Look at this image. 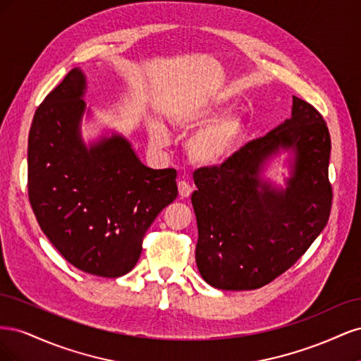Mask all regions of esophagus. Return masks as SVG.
Here are the masks:
<instances>
[{
	"label": "esophagus",
	"instance_id": "obj_1",
	"mask_svg": "<svg viewBox=\"0 0 361 361\" xmlns=\"http://www.w3.org/2000/svg\"><path fill=\"white\" fill-rule=\"evenodd\" d=\"M178 190H179L180 199L190 197L191 192H192V187H191V185H190L188 182H185V180H179V182H178Z\"/></svg>",
	"mask_w": 361,
	"mask_h": 361
}]
</instances>
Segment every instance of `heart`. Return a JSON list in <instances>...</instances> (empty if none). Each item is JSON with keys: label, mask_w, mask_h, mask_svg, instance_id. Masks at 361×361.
<instances>
[{"label": "heart", "mask_w": 361, "mask_h": 361, "mask_svg": "<svg viewBox=\"0 0 361 361\" xmlns=\"http://www.w3.org/2000/svg\"><path fill=\"white\" fill-rule=\"evenodd\" d=\"M221 111L216 102H197L179 106L171 114V122L179 129L190 130L207 125L195 133L187 145L190 158L202 166H215L233 155L245 133V120L241 114ZM216 118L214 119L213 117ZM150 140L158 147L167 145L169 137L161 126L150 125Z\"/></svg>", "instance_id": "obj_1"}]
</instances>
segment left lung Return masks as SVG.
<instances>
[{"mask_svg":"<svg viewBox=\"0 0 361 361\" xmlns=\"http://www.w3.org/2000/svg\"><path fill=\"white\" fill-rule=\"evenodd\" d=\"M280 148L294 150L286 190L259 179L263 162ZM331 140L321 113L293 96L292 117L248 141L220 166L194 171L197 218L195 262L216 289H259L288 271L329 223Z\"/></svg>","mask_w":361,"mask_h":361,"instance_id":"8db88e82","label":"left lung"}]
</instances>
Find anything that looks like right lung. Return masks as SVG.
Here are the masks:
<instances>
[{"mask_svg":"<svg viewBox=\"0 0 361 361\" xmlns=\"http://www.w3.org/2000/svg\"><path fill=\"white\" fill-rule=\"evenodd\" d=\"M84 90L75 68L36 110L28 197L43 233L69 264L116 279L135 267L147 228L178 197V173L146 167L120 135L87 149L80 137Z\"/></svg>","mask_w":361,"mask_h":361,"instance_id":"add662e5","label":"right lung"}]
</instances>
